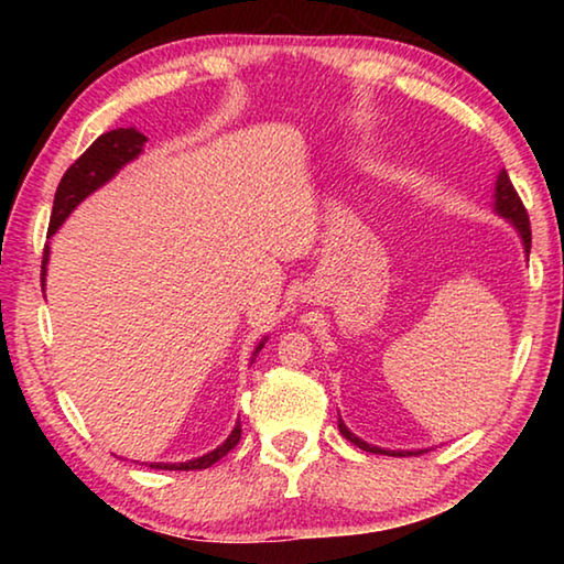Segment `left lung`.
<instances>
[{
  "label": "left lung",
  "instance_id": "1",
  "mask_svg": "<svg viewBox=\"0 0 564 564\" xmlns=\"http://www.w3.org/2000/svg\"><path fill=\"white\" fill-rule=\"evenodd\" d=\"M492 212L498 214L500 218H505L514 231H518L522 248H524V256H530V246H532V234H530V218L528 212H524V206L520 202L518 191L512 188V181L508 176V171L500 169L498 171V178H495V191H492ZM338 431L340 435L350 441L352 445H358L360 451L366 453H378V455H393V457H405V455H420L425 453L427 447H417V451H388V447H378V445H370L368 441H362L356 433L350 431V427L343 423V417H338Z\"/></svg>",
  "mask_w": 564,
  "mask_h": 564
}]
</instances>
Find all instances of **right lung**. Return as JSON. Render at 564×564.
<instances>
[{"label":"right lung","mask_w":564,"mask_h":564,"mask_svg":"<svg viewBox=\"0 0 564 564\" xmlns=\"http://www.w3.org/2000/svg\"><path fill=\"white\" fill-rule=\"evenodd\" d=\"M147 141L149 139L144 133L137 131L133 127L101 133V137L94 141V144L84 151V154L76 159L69 169H66L59 186H56L50 236L59 231V226L72 216L74 208L79 206L84 198H89L94 191H99L104 184H109V181L117 176L123 166L144 154ZM46 263H50V246H44L42 289L46 283ZM265 340H269V336H263L259 343H256V348L251 352V362L265 346ZM238 441H241V420H236L231 435H228L221 445L214 447L212 453L191 457L186 463H149V465L159 467V470H204V467H212L216 460H221L228 451H234Z\"/></svg>","instance_id":"1"}]
</instances>
